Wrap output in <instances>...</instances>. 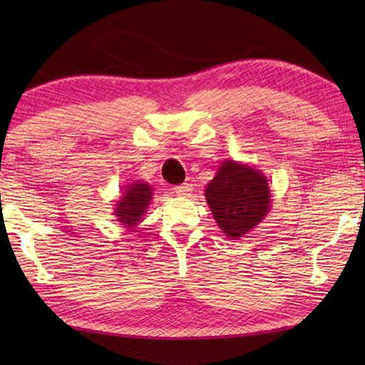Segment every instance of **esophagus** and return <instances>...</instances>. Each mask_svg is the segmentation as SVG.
<instances>
[{"mask_svg":"<svg viewBox=\"0 0 365 365\" xmlns=\"http://www.w3.org/2000/svg\"><path fill=\"white\" fill-rule=\"evenodd\" d=\"M191 191H192V185L191 183H182V185H178V187L174 188L175 195L177 196H182V197L190 196Z\"/></svg>","mask_w":365,"mask_h":365,"instance_id":"esophagus-1","label":"esophagus"}]
</instances>
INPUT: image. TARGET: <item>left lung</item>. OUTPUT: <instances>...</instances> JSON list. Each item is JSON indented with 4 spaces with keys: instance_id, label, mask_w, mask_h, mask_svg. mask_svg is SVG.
Wrapping results in <instances>:
<instances>
[{
    "instance_id": "8db88e82",
    "label": "left lung",
    "mask_w": 365,
    "mask_h": 365,
    "mask_svg": "<svg viewBox=\"0 0 365 365\" xmlns=\"http://www.w3.org/2000/svg\"><path fill=\"white\" fill-rule=\"evenodd\" d=\"M205 199L224 235L238 240L257 227L271 208L268 178L260 169L224 160L207 185Z\"/></svg>"
}]
</instances>
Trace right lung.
Returning <instances> with one entry per match:
<instances>
[{
    "label": "right lung",
    "mask_w": 365,
    "mask_h": 365,
    "mask_svg": "<svg viewBox=\"0 0 365 365\" xmlns=\"http://www.w3.org/2000/svg\"><path fill=\"white\" fill-rule=\"evenodd\" d=\"M120 192L119 200H115L114 204L113 215L122 227L133 230L147 213V208L153 199V190L144 180H131Z\"/></svg>",
    "instance_id": "add662e5"
}]
</instances>
